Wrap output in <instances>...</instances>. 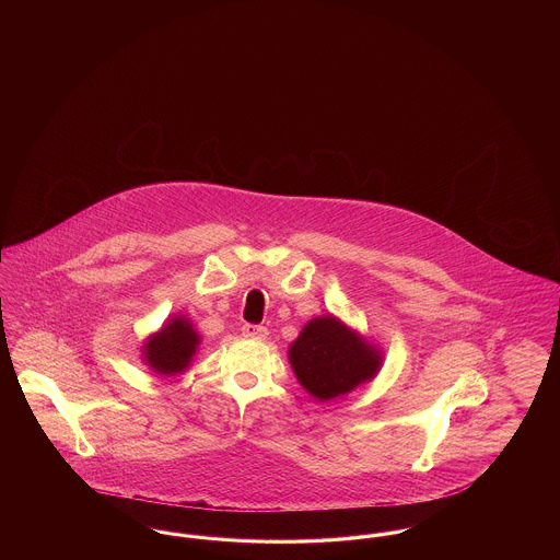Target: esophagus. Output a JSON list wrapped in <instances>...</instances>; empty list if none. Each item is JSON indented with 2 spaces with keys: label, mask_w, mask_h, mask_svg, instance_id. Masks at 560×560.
Returning a JSON list of instances; mask_svg holds the SVG:
<instances>
[{
  "label": "esophagus",
  "mask_w": 560,
  "mask_h": 560,
  "mask_svg": "<svg viewBox=\"0 0 560 560\" xmlns=\"http://www.w3.org/2000/svg\"><path fill=\"white\" fill-rule=\"evenodd\" d=\"M241 331H243L245 338H252V340H267L268 338V329L262 325H249L247 323V325L241 327Z\"/></svg>",
  "instance_id": "1"
}]
</instances>
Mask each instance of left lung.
I'll use <instances>...</instances> for the list:
<instances>
[{
  "label": "left lung",
  "instance_id": "left-lung-1",
  "mask_svg": "<svg viewBox=\"0 0 560 560\" xmlns=\"http://www.w3.org/2000/svg\"><path fill=\"white\" fill-rule=\"evenodd\" d=\"M300 386L315 399H338L382 370L384 352L336 315L308 320L288 350Z\"/></svg>",
  "mask_w": 560,
  "mask_h": 560
}]
</instances>
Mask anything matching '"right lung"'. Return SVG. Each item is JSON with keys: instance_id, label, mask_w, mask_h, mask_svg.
Returning <instances> with one entry per match:
<instances>
[{"instance_id": "add662e5", "label": "right lung", "mask_w": 560, "mask_h": 560, "mask_svg": "<svg viewBox=\"0 0 560 560\" xmlns=\"http://www.w3.org/2000/svg\"><path fill=\"white\" fill-rule=\"evenodd\" d=\"M201 345V336L187 315L174 313L140 347V359L151 372L165 377L187 372Z\"/></svg>"}]
</instances>
